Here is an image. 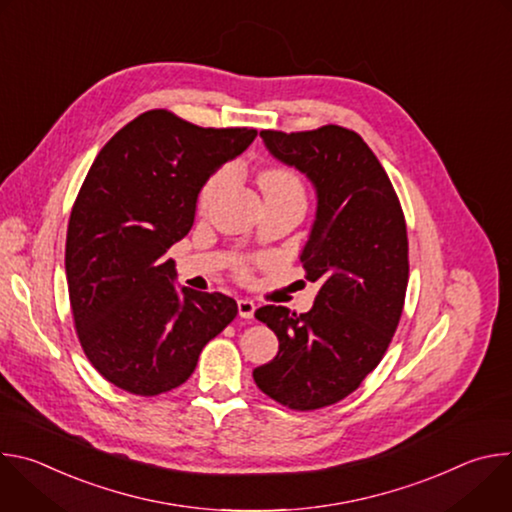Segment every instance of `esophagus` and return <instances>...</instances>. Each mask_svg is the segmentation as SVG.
Returning a JSON list of instances; mask_svg holds the SVG:
<instances>
[{
  "mask_svg": "<svg viewBox=\"0 0 512 512\" xmlns=\"http://www.w3.org/2000/svg\"><path fill=\"white\" fill-rule=\"evenodd\" d=\"M237 308H239V316L245 320H251L255 314V304L251 300H237Z\"/></svg>",
  "mask_w": 512,
  "mask_h": 512,
  "instance_id": "esophagus-1",
  "label": "esophagus"
}]
</instances>
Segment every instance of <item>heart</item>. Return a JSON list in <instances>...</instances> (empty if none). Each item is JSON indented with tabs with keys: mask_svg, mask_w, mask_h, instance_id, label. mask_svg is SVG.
<instances>
[{
	"mask_svg": "<svg viewBox=\"0 0 512 512\" xmlns=\"http://www.w3.org/2000/svg\"><path fill=\"white\" fill-rule=\"evenodd\" d=\"M231 178H233V168H223L216 174H212L200 192V204L204 208L210 206L216 200V196L227 188ZM259 186L265 196H289V198L306 200V192H304V184H302L300 176L289 168L263 170L259 174Z\"/></svg>",
	"mask_w": 512,
	"mask_h": 512,
	"instance_id": "1",
	"label": "heart"
}]
</instances>
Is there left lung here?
Masks as SVG:
<instances>
[{
	"mask_svg": "<svg viewBox=\"0 0 512 512\" xmlns=\"http://www.w3.org/2000/svg\"><path fill=\"white\" fill-rule=\"evenodd\" d=\"M281 164L316 190V221L300 253L320 285L306 314L263 306L255 318L279 340L257 367V387L277 403L312 411L348 397L381 362L403 312L409 279L407 227L399 198L362 137L340 125L261 131Z\"/></svg>",
	"mask_w": 512,
	"mask_h": 512,
	"instance_id": "1",
	"label": "left lung"
}]
</instances>
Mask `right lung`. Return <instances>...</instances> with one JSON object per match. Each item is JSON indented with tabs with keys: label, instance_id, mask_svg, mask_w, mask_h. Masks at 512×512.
Segmentation results:
<instances>
[{
	"label": "right lung",
	"instance_id": "1",
	"mask_svg": "<svg viewBox=\"0 0 512 512\" xmlns=\"http://www.w3.org/2000/svg\"><path fill=\"white\" fill-rule=\"evenodd\" d=\"M257 131L141 113L95 158L66 233V283L81 346L115 387L152 397L180 387L204 344L237 316L225 294L178 287L168 249L194 225L206 180Z\"/></svg>",
	"mask_w": 512,
	"mask_h": 512
}]
</instances>
